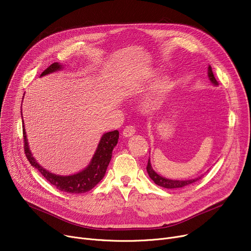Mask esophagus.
I'll use <instances>...</instances> for the list:
<instances>
[{"mask_svg": "<svg viewBox=\"0 0 251 251\" xmlns=\"http://www.w3.org/2000/svg\"><path fill=\"white\" fill-rule=\"evenodd\" d=\"M135 133V128L133 126H127L123 130V136L124 137H131Z\"/></svg>", "mask_w": 251, "mask_h": 251, "instance_id": "obj_1", "label": "esophagus"}]
</instances>
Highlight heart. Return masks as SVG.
Instances as JSON below:
<instances>
[{
  "instance_id": "heart-1",
  "label": "heart",
  "mask_w": 251,
  "mask_h": 251,
  "mask_svg": "<svg viewBox=\"0 0 251 251\" xmlns=\"http://www.w3.org/2000/svg\"><path fill=\"white\" fill-rule=\"evenodd\" d=\"M171 90H172V82L168 77H163L155 81L149 96L143 100V111L147 113H152L159 110L165 103Z\"/></svg>"
}]
</instances>
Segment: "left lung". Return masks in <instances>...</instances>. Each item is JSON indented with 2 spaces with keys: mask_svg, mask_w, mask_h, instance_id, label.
<instances>
[{
  "mask_svg": "<svg viewBox=\"0 0 251 251\" xmlns=\"http://www.w3.org/2000/svg\"><path fill=\"white\" fill-rule=\"evenodd\" d=\"M207 76H208V79L209 81L212 82V84H214L215 86H218V81L216 80V78L214 76V73H213V70H212V67L208 65L207 67ZM147 171H148V174L150 176V178L156 184V185H159L161 187H164V188H167V189H176V188H183L185 186H188L190 185V184L196 182L197 180H200L201 178V176L200 177H196V178H193V179H187V180H175V179H168L166 177H163L161 176L160 174H157L155 171L152 169L151 167V160L149 159V163H148V166H147Z\"/></svg>",
  "mask_w": 251,
  "mask_h": 251,
  "instance_id": "1",
  "label": "left lung"
}]
</instances>
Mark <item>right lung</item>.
I'll return each mask as SVG.
<instances>
[{
	"label": "right lung",
	"instance_id": "right-lung-1",
	"mask_svg": "<svg viewBox=\"0 0 251 251\" xmlns=\"http://www.w3.org/2000/svg\"><path fill=\"white\" fill-rule=\"evenodd\" d=\"M63 68H64V64H61L58 62L52 63L42 73L41 77L51 74V73L59 72L63 70ZM22 125H23L25 154H26V157L28 159L30 165L33 168L37 169V171H39V173H41L52 186H55L57 189L63 192L73 193V194L84 193L91 190L103 178L105 171H107V168L112 159L113 150L117 146L118 139H119L118 130L105 132L100 137V140L98 144V148L94 155H92L89 164L83 170L71 175H58V174L50 172V171H48L47 169H45L37 163L35 157L32 155L28 146V140H27V135H26L23 119H22Z\"/></svg>",
	"mask_w": 251,
	"mask_h": 251
}]
</instances>
